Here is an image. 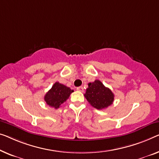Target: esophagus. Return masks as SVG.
Returning <instances> with one entry per match:
<instances>
[{"instance_id": "esophagus-1", "label": "esophagus", "mask_w": 159, "mask_h": 159, "mask_svg": "<svg viewBox=\"0 0 159 159\" xmlns=\"http://www.w3.org/2000/svg\"><path fill=\"white\" fill-rule=\"evenodd\" d=\"M76 89H77V91H80V92H84V88H83L82 86L78 87Z\"/></svg>"}]
</instances>
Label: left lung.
<instances>
[{
    "label": "left lung",
    "mask_w": 159,
    "mask_h": 159,
    "mask_svg": "<svg viewBox=\"0 0 159 159\" xmlns=\"http://www.w3.org/2000/svg\"><path fill=\"white\" fill-rule=\"evenodd\" d=\"M84 96L93 107L98 110L108 107L114 100L113 92L98 80L89 83Z\"/></svg>",
    "instance_id": "8db88e82"
}]
</instances>
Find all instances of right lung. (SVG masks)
<instances>
[{"label":"right lung","instance_id":"obj_1","mask_svg":"<svg viewBox=\"0 0 159 159\" xmlns=\"http://www.w3.org/2000/svg\"><path fill=\"white\" fill-rule=\"evenodd\" d=\"M73 91L64 85L56 82L44 96V100L49 106L54 108H58L69 98Z\"/></svg>","mask_w":159,"mask_h":159}]
</instances>
